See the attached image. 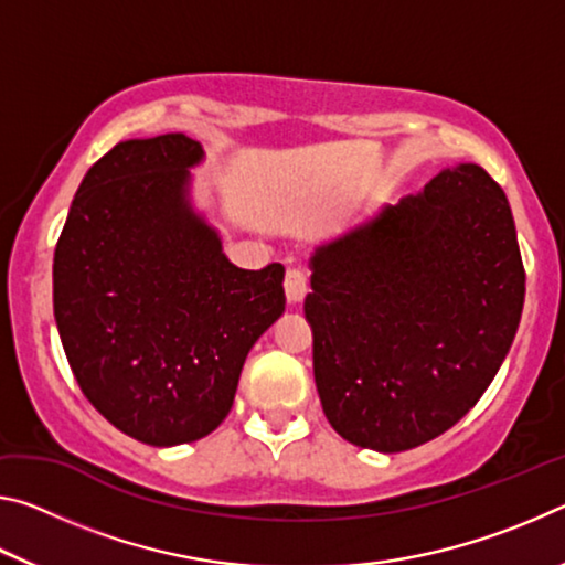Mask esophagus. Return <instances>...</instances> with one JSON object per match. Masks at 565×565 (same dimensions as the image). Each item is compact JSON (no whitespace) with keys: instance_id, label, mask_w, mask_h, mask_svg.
I'll list each match as a JSON object with an SVG mask.
<instances>
[{"instance_id":"1","label":"esophagus","mask_w":565,"mask_h":565,"mask_svg":"<svg viewBox=\"0 0 565 565\" xmlns=\"http://www.w3.org/2000/svg\"><path fill=\"white\" fill-rule=\"evenodd\" d=\"M284 291H286V299H289V303L303 301L306 291H309V281H306L303 271H299V269H286V276H284Z\"/></svg>"}]
</instances>
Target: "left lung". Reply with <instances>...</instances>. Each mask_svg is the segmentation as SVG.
Returning <instances> with one entry per match:
<instances>
[{
    "instance_id": "8db88e82",
    "label": "left lung",
    "mask_w": 565,
    "mask_h": 565,
    "mask_svg": "<svg viewBox=\"0 0 565 565\" xmlns=\"http://www.w3.org/2000/svg\"><path fill=\"white\" fill-rule=\"evenodd\" d=\"M313 379L349 444L398 454L471 411L519 331L525 271L503 189L436 174L311 256Z\"/></svg>"
}]
</instances>
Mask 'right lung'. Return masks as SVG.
<instances>
[{
  "label": "right lung",
  "instance_id": "obj_1",
  "mask_svg": "<svg viewBox=\"0 0 565 565\" xmlns=\"http://www.w3.org/2000/svg\"><path fill=\"white\" fill-rule=\"evenodd\" d=\"M186 134L119 141L74 194L54 248V319L89 404L149 446L199 441L281 317L284 266L238 269L189 202Z\"/></svg>",
  "mask_w": 565,
  "mask_h": 565
}]
</instances>
